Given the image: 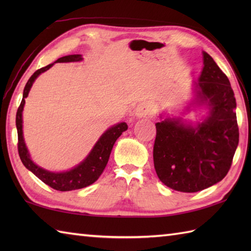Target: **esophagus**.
Wrapping results in <instances>:
<instances>
[{"instance_id": "1", "label": "esophagus", "mask_w": 251, "mask_h": 251, "mask_svg": "<svg viewBox=\"0 0 251 251\" xmlns=\"http://www.w3.org/2000/svg\"><path fill=\"white\" fill-rule=\"evenodd\" d=\"M136 116L137 117H146L148 115L151 114V108L149 103L147 102H142L137 105L136 108Z\"/></svg>"}]
</instances>
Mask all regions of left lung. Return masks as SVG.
<instances>
[{"label":"left lung","mask_w":251,"mask_h":251,"mask_svg":"<svg viewBox=\"0 0 251 251\" xmlns=\"http://www.w3.org/2000/svg\"><path fill=\"white\" fill-rule=\"evenodd\" d=\"M197 83V96L209 115L196 127L179 120L156 123L154 168L168 188L194 193L219 182L231 168L238 145L236 101L227 76L207 54Z\"/></svg>","instance_id":"1"}]
</instances>
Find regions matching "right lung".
Here are the masks:
<instances>
[{
    "label": "right lung",
    "mask_w": 251,
    "mask_h": 251,
    "mask_svg": "<svg viewBox=\"0 0 251 251\" xmlns=\"http://www.w3.org/2000/svg\"><path fill=\"white\" fill-rule=\"evenodd\" d=\"M79 60H82L81 55H69L59 58V59H57L56 62H70ZM52 65H54V63H50L49 66L36 70L32 74L29 81L26 82L25 86L23 100H21L20 105L18 106L17 110V114H16V126H17L18 134V153L21 162H23L25 168L33 173L37 178L43 181L45 184L50 185V188L54 190L66 192L85 188V186L93 184L95 181L100 177V175L102 174L106 164H108L112 148H113L116 139L122 135L123 131L127 130L128 126H127L126 123H121V124H117L106 130L104 134L100 137V139L96 143V146L94 147L92 152L89 153V155L86 157V159L74 169H71L70 172L55 174L50 173L47 172V170H44L40 168L39 166H36V165L30 159L28 150H26L24 141L23 110L25 105V98H26V96H28L34 79L39 76L41 73L49 70Z\"/></svg>",
    "instance_id": "add662e5"
}]
</instances>
